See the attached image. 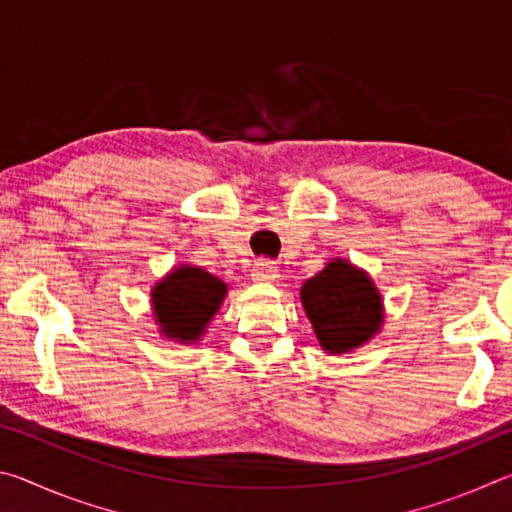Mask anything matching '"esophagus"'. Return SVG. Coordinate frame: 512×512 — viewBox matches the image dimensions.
<instances>
[{
  "label": "esophagus",
  "instance_id": "34e87169",
  "mask_svg": "<svg viewBox=\"0 0 512 512\" xmlns=\"http://www.w3.org/2000/svg\"><path fill=\"white\" fill-rule=\"evenodd\" d=\"M250 277H253L255 282H273L277 277V266L271 259H257L253 264V271H250Z\"/></svg>",
  "mask_w": 512,
  "mask_h": 512
}]
</instances>
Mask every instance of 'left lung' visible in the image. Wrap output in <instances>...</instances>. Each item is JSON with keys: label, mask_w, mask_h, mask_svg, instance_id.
I'll return each mask as SVG.
<instances>
[{"label": "left lung", "mask_w": 512, "mask_h": 512, "mask_svg": "<svg viewBox=\"0 0 512 512\" xmlns=\"http://www.w3.org/2000/svg\"><path fill=\"white\" fill-rule=\"evenodd\" d=\"M302 309L327 354H348L366 345L384 325V298L372 277L350 259H329L302 284Z\"/></svg>", "instance_id": "1"}]
</instances>
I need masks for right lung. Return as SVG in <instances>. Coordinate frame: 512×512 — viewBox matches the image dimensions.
<instances>
[{"instance_id": "right-lung-1", "label": "right lung", "mask_w": 512, "mask_h": 512, "mask_svg": "<svg viewBox=\"0 0 512 512\" xmlns=\"http://www.w3.org/2000/svg\"><path fill=\"white\" fill-rule=\"evenodd\" d=\"M225 296L228 284L205 268L192 264L173 266L151 289L153 320L169 341L196 343L205 336V329L221 309Z\"/></svg>"}]
</instances>
